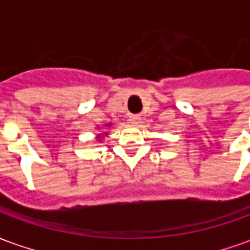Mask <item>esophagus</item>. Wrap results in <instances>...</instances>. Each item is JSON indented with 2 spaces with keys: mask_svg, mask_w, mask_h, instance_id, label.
I'll list each match as a JSON object with an SVG mask.
<instances>
[{
  "mask_svg": "<svg viewBox=\"0 0 250 250\" xmlns=\"http://www.w3.org/2000/svg\"><path fill=\"white\" fill-rule=\"evenodd\" d=\"M130 123L132 125H139L141 123V116L139 115H131L130 116Z\"/></svg>",
  "mask_w": 250,
  "mask_h": 250,
  "instance_id": "obj_1",
  "label": "esophagus"
}]
</instances>
